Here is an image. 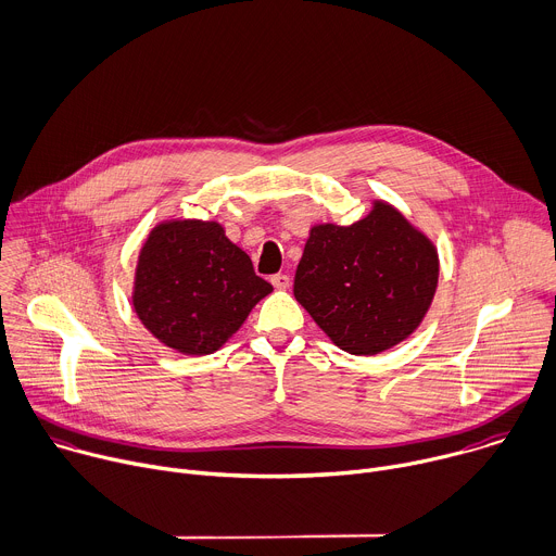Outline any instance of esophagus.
Listing matches in <instances>:
<instances>
[{
  "instance_id": "1",
  "label": "esophagus",
  "mask_w": 556,
  "mask_h": 556,
  "mask_svg": "<svg viewBox=\"0 0 556 556\" xmlns=\"http://www.w3.org/2000/svg\"><path fill=\"white\" fill-rule=\"evenodd\" d=\"M271 285H274L276 289H289L291 278H289L287 274H276V276H271Z\"/></svg>"
}]
</instances>
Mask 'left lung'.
Returning a JSON list of instances; mask_svg holds the SVG:
<instances>
[{"mask_svg": "<svg viewBox=\"0 0 556 556\" xmlns=\"http://www.w3.org/2000/svg\"><path fill=\"white\" fill-rule=\"evenodd\" d=\"M438 274L433 241L399 207L372 199L353 226H311L293 295L338 349L372 357L420 326Z\"/></svg>", "mask_w": 556, "mask_h": 556, "instance_id": "1", "label": "left lung"}]
</instances>
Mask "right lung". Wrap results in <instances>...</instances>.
I'll return each mask as SVG.
<instances>
[{
    "label": "right lung",
    "instance_id": "add662e5",
    "mask_svg": "<svg viewBox=\"0 0 556 556\" xmlns=\"http://www.w3.org/2000/svg\"><path fill=\"white\" fill-rule=\"evenodd\" d=\"M271 291L218 220L166 218L140 250L131 304L157 342L201 357L232 340Z\"/></svg>",
    "mask_w": 556,
    "mask_h": 556
}]
</instances>
